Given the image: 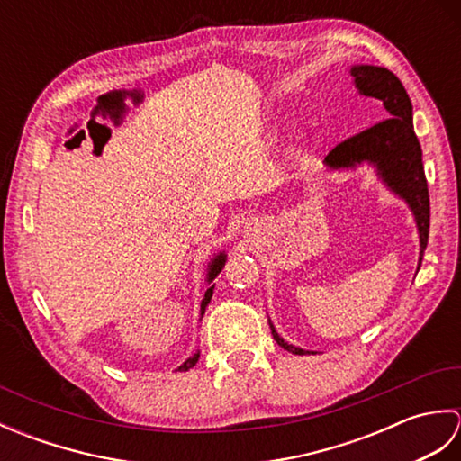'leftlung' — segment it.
Segmentation results:
<instances>
[{
	"label": "left lung",
	"mask_w": 461,
	"mask_h": 461,
	"mask_svg": "<svg viewBox=\"0 0 461 461\" xmlns=\"http://www.w3.org/2000/svg\"><path fill=\"white\" fill-rule=\"evenodd\" d=\"M360 95L378 99L386 109V121L372 124L350 139L339 142L325 162L330 168H352L360 162H372L390 188L408 202L416 215L420 231V263L424 258L429 233V195L422 164V146L412 124V103L398 77L384 67L355 65L350 68ZM420 267V266H418ZM277 345L293 355H303V348L283 340L269 322Z\"/></svg>",
	"instance_id": "8db88e82"
}]
</instances>
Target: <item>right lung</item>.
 <instances>
[{
  "instance_id": "add662e5",
  "label": "right lung",
  "mask_w": 461,
  "mask_h": 461,
  "mask_svg": "<svg viewBox=\"0 0 461 461\" xmlns=\"http://www.w3.org/2000/svg\"><path fill=\"white\" fill-rule=\"evenodd\" d=\"M223 263H225V256H223V253H220V256L215 258V259L212 261V266H210V271H208V283H212V281L215 279V276H218V273L221 271ZM212 295H213V285H212V287H208V291H205V295H203V299H202V315H203L205 307H208V303H210ZM198 358H200V355H198V352H195V355H194V357H190L188 360H185L184 365H182L178 370L182 372V370H190V368H194V366H195V362H198Z\"/></svg>"
}]
</instances>
